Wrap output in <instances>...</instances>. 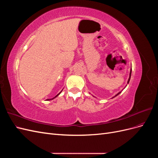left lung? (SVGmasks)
Listing matches in <instances>:
<instances>
[{
  "instance_id": "obj_1",
  "label": "left lung",
  "mask_w": 158,
  "mask_h": 158,
  "mask_svg": "<svg viewBox=\"0 0 158 158\" xmlns=\"http://www.w3.org/2000/svg\"><path fill=\"white\" fill-rule=\"evenodd\" d=\"M131 72H132V70H131V73H130V76H129V78H128V82H129V81H130V79H131ZM121 92H119V93H118L116 95H115V96H117V95H118L119 94H120Z\"/></svg>"
}]
</instances>
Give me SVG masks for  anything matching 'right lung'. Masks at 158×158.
I'll return each mask as SVG.
<instances>
[{
    "instance_id": "obj_1",
    "label": "right lung",
    "mask_w": 158,
    "mask_h": 158,
    "mask_svg": "<svg viewBox=\"0 0 158 158\" xmlns=\"http://www.w3.org/2000/svg\"><path fill=\"white\" fill-rule=\"evenodd\" d=\"M60 93H59V94H57V95H56V96H55V98H56V96H58V95H59V94H60ZM52 98V99H54V98ZM48 100H51V99H48Z\"/></svg>"
}]
</instances>
